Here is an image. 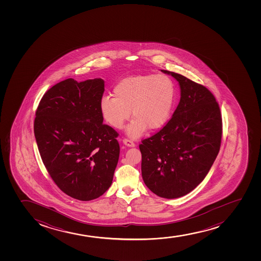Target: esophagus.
Instances as JSON below:
<instances>
[{"mask_svg": "<svg viewBox=\"0 0 261 261\" xmlns=\"http://www.w3.org/2000/svg\"><path fill=\"white\" fill-rule=\"evenodd\" d=\"M123 144L127 145V146L129 147H134L136 145L135 143L132 141V139H129V138H124L123 140Z\"/></svg>", "mask_w": 261, "mask_h": 261, "instance_id": "1", "label": "esophagus"}]
</instances>
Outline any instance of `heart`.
<instances>
[{
  "instance_id": "1",
  "label": "heart",
  "mask_w": 261,
  "mask_h": 261,
  "mask_svg": "<svg viewBox=\"0 0 261 261\" xmlns=\"http://www.w3.org/2000/svg\"><path fill=\"white\" fill-rule=\"evenodd\" d=\"M112 95H105L100 100L103 119L115 129L122 128L132 116L134 119L127 133L138 138L149 129L165 125L173 109L176 89L169 75L147 74L132 75L120 80Z\"/></svg>"
}]
</instances>
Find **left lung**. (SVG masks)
Instances as JSON below:
<instances>
[{
    "label": "left lung",
    "mask_w": 261,
    "mask_h": 261,
    "mask_svg": "<svg viewBox=\"0 0 261 261\" xmlns=\"http://www.w3.org/2000/svg\"><path fill=\"white\" fill-rule=\"evenodd\" d=\"M181 97L162 129L142 140V177L161 198H176L204 180L219 154L222 116L215 96L204 85L174 72Z\"/></svg>",
    "instance_id": "8db88e82"
}]
</instances>
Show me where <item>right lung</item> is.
Wrapping results in <instances>:
<instances>
[{"label": "right lung", "instance_id": "add662e5", "mask_svg": "<svg viewBox=\"0 0 261 261\" xmlns=\"http://www.w3.org/2000/svg\"><path fill=\"white\" fill-rule=\"evenodd\" d=\"M101 78H72L46 91L36 109L34 133L43 165L59 189L90 201L110 188L119 158L118 133L103 124Z\"/></svg>", "mask_w": 261, "mask_h": 261}]
</instances>
